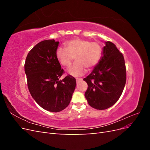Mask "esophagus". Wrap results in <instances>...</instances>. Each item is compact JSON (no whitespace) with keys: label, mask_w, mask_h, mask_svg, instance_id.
<instances>
[{"label":"esophagus","mask_w":150,"mask_h":150,"mask_svg":"<svg viewBox=\"0 0 150 150\" xmlns=\"http://www.w3.org/2000/svg\"><path fill=\"white\" fill-rule=\"evenodd\" d=\"M76 79L77 82H78V81H82L83 80L82 78H76Z\"/></svg>","instance_id":"1"}]
</instances>
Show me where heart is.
I'll return each instance as SVG.
<instances>
[{"instance_id": "heart-1", "label": "heart", "mask_w": 150, "mask_h": 150, "mask_svg": "<svg viewBox=\"0 0 150 150\" xmlns=\"http://www.w3.org/2000/svg\"><path fill=\"white\" fill-rule=\"evenodd\" d=\"M65 48L59 47L56 51V57L61 64L66 67L71 66L74 57L76 62L68 71L74 76L83 75L86 68L90 69L94 67L101 56L102 49L97 42L76 38L67 41Z\"/></svg>"}]
</instances>
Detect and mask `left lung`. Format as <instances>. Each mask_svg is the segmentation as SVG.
<instances>
[{
  "instance_id": "left-lung-1",
  "label": "left lung",
  "mask_w": 150,
  "mask_h": 150,
  "mask_svg": "<svg viewBox=\"0 0 150 150\" xmlns=\"http://www.w3.org/2000/svg\"><path fill=\"white\" fill-rule=\"evenodd\" d=\"M105 44L101 60L91 73L83 79L88 84L84 96L88 104L99 110L114 105L122 94L126 81L123 55L112 42Z\"/></svg>"
}]
</instances>
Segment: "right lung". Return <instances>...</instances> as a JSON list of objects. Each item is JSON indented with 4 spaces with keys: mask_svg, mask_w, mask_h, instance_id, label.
I'll return each instance as SVG.
<instances>
[{
    "mask_svg": "<svg viewBox=\"0 0 150 150\" xmlns=\"http://www.w3.org/2000/svg\"><path fill=\"white\" fill-rule=\"evenodd\" d=\"M58 44L54 39L39 42L28 53L24 64L32 97L44 110L56 112L69 105L76 84L69 74L59 79L64 71L56 57Z\"/></svg>",
    "mask_w": 150,
    "mask_h": 150,
    "instance_id": "add662e5",
    "label": "right lung"
}]
</instances>
